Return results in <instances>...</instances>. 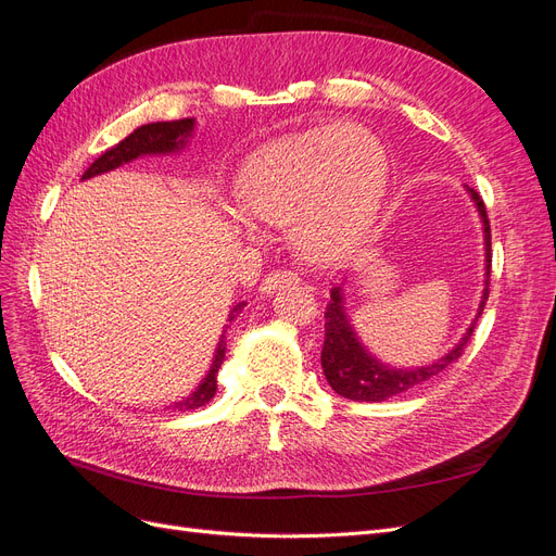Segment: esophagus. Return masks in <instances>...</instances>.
I'll return each mask as SVG.
<instances>
[{"mask_svg":"<svg viewBox=\"0 0 556 556\" xmlns=\"http://www.w3.org/2000/svg\"><path fill=\"white\" fill-rule=\"evenodd\" d=\"M296 282H299V278H296V274H292V271H274V274H268V276L262 280L260 292H262V294H274L276 290L290 288V285H296Z\"/></svg>","mask_w":556,"mask_h":556,"instance_id":"esophagus-1","label":"esophagus"}]
</instances>
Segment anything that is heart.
<instances>
[{"mask_svg": "<svg viewBox=\"0 0 556 556\" xmlns=\"http://www.w3.org/2000/svg\"><path fill=\"white\" fill-rule=\"evenodd\" d=\"M387 197V157L374 131L339 123L262 150L237 178V206L264 225H292L311 262L350 257L374 231Z\"/></svg>", "mask_w": 556, "mask_h": 556, "instance_id": "1", "label": "heart"}]
</instances>
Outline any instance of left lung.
<instances>
[{
	"mask_svg": "<svg viewBox=\"0 0 556 556\" xmlns=\"http://www.w3.org/2000/svg\"><path fill=\"white\" fill-rule=\"evenodd\" d=\"M470 201L480 215L482 223V243H484V288L480 304L476 311V317L470 319L468 329L462 333V339L454 343L445 355H441L435 362L425 364V366H392L382 359H378L371 350H368L359 333L355 331L350 323V315L345 308V290L339 282L329 290V304H327V323H325V348H323V371L327 382L331 384V390L336 394H341L352 401H387L396 394H403L413 390V387L422 384L425 380L439 376L445 366H450L454 359L462 357V352L468 343L470 336H473L478 317L484 311L486 296H490V268H492V231H490V217H486V208L482 204L480 194L464 185ZM345 280V278H343Z\"/></svg>",
	"mask_w": 556,
	"mask_h": 556,
	"instance_id": "left-lung-1",
	"label": "left lung"
}]
</instances>
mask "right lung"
I'll return each mask as SVG.
<instances>
[{"mask_svg": "<svg viewBox=\"0 0 556 556\" xmlns=\"http://www.w3.org/2000/svg\"><path fill=\"white\" fill-rule=\"evenodd\" d=\"M194 127H197L194 117H182V121H172V123H148V125H141V127L134 129L127 139H123L121 143H115L113 148H109L104 155H99L88 166V172L83 174L80 180L102 176L106 172L117 169V166H123V164H127L131 160L146 157V155H176V153H180L185 146L190 143L192 134H194ZM243 306H245L243 301H241V304L233 306L229 311V315H227L229 317L227 323H231V319L239 315V311ZM225 333H227V325H225V329L220 333V341H217V348L213 352V362L208 366V374L199 380V384L194 387L192 394L182 396L180 401H174L172 406H169V410H178V413L197 410L201 406H206V403L215 396V390H217V368L223 366L225 350H227Z\"/></svg>", "mask_w": 556, "mask_h": 556, "instance_id": "right-lung-1", "label": "right lung"}]
</instances>
